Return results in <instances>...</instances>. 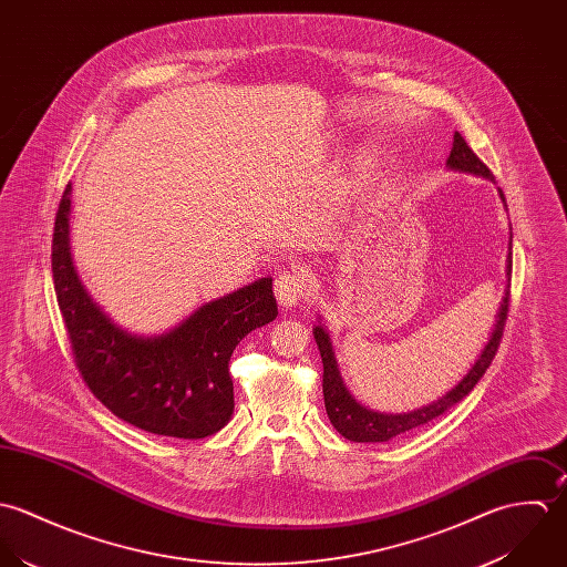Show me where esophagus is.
I'll return each instance as SVG.
<instances>
[{
    "label": "esophagus",
    "mask_w": 567,
    "mask_h": 567,
    "mask_svg": "<svg viewBox=\"0 0 567 567\" xmlns=\"http://www.w3.org/2000/svg\"><path fill=\"white\" fill-rule=\"evenodd\" d=\"M274 291H276V300L282 307H296L307 291V282L300 274L296 271H285L276 278L274 282Z\"/></svg>",
    "instance_id": "esophagus-1"
}]
</instances>
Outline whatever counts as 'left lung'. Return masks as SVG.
Listing matches in <instances>:
<instances>
[{
    "label": "left lung",
    "instance_id": "1",
    "mask_svg": "<svg viewBox=\"0 0 567 567\" xmlns=\"http://www.w3.org/2000/svg\"><path fill=\"white\" fill-rule=\"evenodd\" d=\"M447 166L455 171H464V173H473L486 179H495L493 173L488 171V166L471 151V146L464 142V137L460 133L453 135V146L450 157H447ZM502 202L504 193L499 190ZM513 269V256H508V274ZM508 309H511V285L506 289L502 309H499V320L497 327L491 336V340L486 343V348L482 350L480 359L475 361V365L468 370V374L453 388L450 394H445L443 399H439L436 403L423 408V410H414L408 414H379V412H370L363 405H359L346 390L343 381H341L340 370H338V361L331 348L329 333L322 327H316V341L322 354V363H324V374H322V388H324V405H327V414L333 423V427L340 432L343 439L354 441V443H385L399 434H405L410 430H416L434 419H439L441 414H445L447 410H452L455 403H460L473 388L475 383L484 377L486 368L491 365L499 341L504 336V327L508 320Z\"/></svg>",
    "mask_w": 567,
    "mask_h": 567
}]
</instances>
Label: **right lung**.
Returning <instances> with one entry per match:
<instances>
[{"mask_svg": "<svg viewBox=\"0 0 567 567\" xmlns=\"http://www.w3.org/2000/svg\"><path fill=\"white\" fill-rule=\"evenodd\" d=\"M70 190L52 234V278L74 363L90 392L117 419L157 436L206 439L234 410L229 357L236 343L278 316L271 278L204 305L162 338H133L92 302L68 245Z\"/></svg>", "mask_w": 567, "mask_h": 567, "instance_id": "obj_1", "label": "right lung"}]
</instances>
